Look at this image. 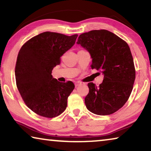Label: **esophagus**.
I'll return each instance as SVG.
<instances>
[{
  "label": "esophagus",
  "mask_w": 151,
  "mask_h": 151,
  "mask_svg": "<svg viewBox=\"0 0 151 151\" xmlns=\"http://www.w3.org/2000/svg\"><path fill=\"white\" fill-rule=\"evenodd\" d=\"M81 85V82H79V81H78V82H76V83H75V87H77V86H80Z\"/></svg>",
  "instance_id": "esophagus-1"
}]
</instances>
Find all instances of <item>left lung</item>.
<instances>
[{
    "mask_svg": "<svg viewBox=\"0 0 151 151\" xmlns=\"http://www.w3.org/2000/svg\"><path fill=\"white\" fill-rule=\"evenodd\" d=\"M78 45L90 53L92 68L104 75L96 86L89 83V93L85 99L89 111L109 115L118 111L129 99L135 80L133 58L127 43L106 30H94L81 34Z\"/></svg>",
    "mask_w": 151,
    "mask_h": 151,
    "instance_id": "obj_1",
    "label": "left lung"
}]
</instances>
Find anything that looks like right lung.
I'll use <instances>...</instances> for the list:
<instances>
[{"label":"right lung","instance_id":"obj_1","mask_svg":"<svg viewBox=\"0 0 151 151\" xmlns=\"http://www.w3.org/2000/svg\"><path fill=\"white\" fill-rule=\"evenodd\" d=\"M77 37L45 32L28 40L19 50L14 71L18 90L26 105L40 116L53 118L66 108L75 85L60 83L51 73Z\"/></svg>","mask_w":151,"mask_h":151}]
</instances>
